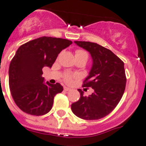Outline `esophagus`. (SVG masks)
<instances>
[{
    "instance_id": "esophagus-1",
    "label": "esophagus",
    "mask_w": 146,
    "mask_h": 146,
    "mask_svg": "<svg viewBox=\"0 0 146 146\" xmlns=\"http://www.w3.org/2000/svg\"><path fill=\"white\" fill-rule=\"evenodd\" d=\"M64 90H65V91H66V92H68V91H70L71 89H70V88H68V87H66V86H65V87H64Z\"/></svg>"
}]
</instances>
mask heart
<instances>
[{
	"instance_id": "b5f03b06",
	"label": "heart",
	"mask_w": 146,
	"mask_h": 146,
	"mask_svg": "<svg viewBox=\"0 0 146 146\" xmlns=\"http://www.w3.org/2000/svg\"><path fill=\"white\" fill-rule=\"evenodd\" d=\"M75 57H85L88 59V54H87V52H85V51L83 50H77L75 52ZM75 75H72V74H67L64 76V80L66 82L68 83H72V79L73 78H74Z\"/></svg>"
}]
</instances>
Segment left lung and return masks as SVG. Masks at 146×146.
<instances>
[{"label":"left lung","instance_id":"1","mask_svg":"<svg viewBox=\"0 0 146 146\" xmlns=\"http://www.w3.org/2000/svg\"><path fill=\"white\" fill-rule=\"evenodd\" d=\"M90 53L92 66L83 81V87L94 89L88 97L78 89L80 98L72 104L77 117L87 120L99 119L110 114L120 101L125 88L124 63L111 50L100 45L86 41H74Z\"/></svg>","mask_w":146,"mask_h":146}]
</instances>
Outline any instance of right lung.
<instances>
[{
  "instance_id": "obj_1",
  "label": "right lung",
  "mask_w": 146,
  "mask_h": 146,
  "mask_svg": "<svg viewBox=\"0 0 146 146\" xmlns=\"http://www.w3.org/2000/svg\"><path fill=\"white\" fill-rule=\"evenodd\" d=\"M72 43L67 39L44 36L18 48L9 65V85L14 101L23 111L40 116L52 109L54 96L63 88L58 83H44L42 69L51 68L60 52Z\"/></svg>"
}]
</instances>
